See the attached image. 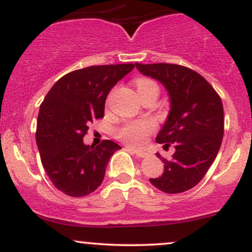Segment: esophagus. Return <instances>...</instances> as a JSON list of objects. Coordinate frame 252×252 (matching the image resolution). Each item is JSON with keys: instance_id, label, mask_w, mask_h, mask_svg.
Wrapping results in <instances>:
<instances>
[{"instance_id": "1", "label": "esophagus", "mask_w": 252, "mask_h": 252, "mask_svg": "<svg viewBox=\"0 0 252 252\" xmlns=\"http://www.w3.org/2000/svg\"><path fill=\"white\" fill-rule=\"evenodd\" d=\"M128 150H131V152L134 153V154L137 156V158H148V156H149V153L144 152V150H137V149H131V148H128Z\"/></svg>"}]
</instances>
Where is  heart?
I'll use <instances>...</instances> for the list:
<instances>
[{
    "instance_id": "1",
    "label": "heart",
    "mask_w": 252,
    "mask_h": 252,
    "mask_svg": "<svg viewBox=\"0 0 252 252\" xmlns=\"http://www.w3.org/2000/svg\"><path fill=\"white\" fill-rule=\"evenodd\" d=\"M136 90L138 94L147 91L150 89H158V86L154 80L149 78H140L135 83ZM155 123L149 120H138L131 121V122L126 123L117 130V137L124 143L129 146L140 147L143 146L148 140L149 135L153 134L155 130Z\"/></svg>"
}]
</instances>
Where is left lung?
I'll list each match as a JSON object with an SVG mask.
<instances>
[{
    "mask_svg": "<svg viewBox=\"0 0 252 252\" xmlns=\"http://www.w3.org/2000/svg\"><path fill=\"white\" fill-rule=\"evenodd\" d=\"M144 76L158 79L170 97V112L156 142L175 153L164 172L150 182L164 193L186 192L200 182L215 161L224 136V109L219 94L198 72L176 63H135Z\"/></svg>",
    "mask_w": 252,
    "mask_h": 252,
    "instance_id": "1",
    "label": "left lung"
}]
</instances>
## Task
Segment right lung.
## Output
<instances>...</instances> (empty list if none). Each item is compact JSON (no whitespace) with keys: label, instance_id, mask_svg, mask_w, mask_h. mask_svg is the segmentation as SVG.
Returning <instances> with one entry per match:
<instances>
[{"label":"right lung","instance_id":"1","mask_svg":"<svg viewBox=\"0 0 252 252\" xmlns=\"http://www.w3.org/2000/svg\"><path fill=\"white\" fill-rule=\"evenodd\" d=\"M134 63L90 66L72 71L52 86L40 105L36 144L46 174L66 195L85 196L102 184L111 155L121 147L104 140L85 146L90 123L104 117L109 91Z\"/></svg>","mask_w":252,"mask_h":252}]
</instances>
